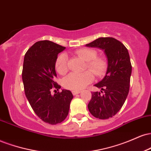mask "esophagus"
<instances>
[{
    "instance_id": "obj_1",
    "label": "esophagus",
    "mask_w": 151,
    "mask_h": 151,
    "mask_svg": "<svg viewBox=\"0 0 151 151\" xmlns=\"http://www.w3.org/2000/svg\"><path fill=\"white\" fill-rule=\"evenodd\" d=\"M72 92L73 93V95H77L80 93L81 91H79V90H73V91H72Z\"/></svg>"
}]
</instances>
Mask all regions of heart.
<instances>
[{
    "mask_svg": "<svg viewBox=\"0 0 151 151\" xmlns=\"http://www.w3.org/2000/svg\"><path fill=\"white\" fill-rule=\"evenodd\" d=\"M75 54L87 62L86 66L90 71L82 73H70L63 79V85L65 88L72 90H81L85 88L94 79V75L101 76L106 69V62L101 57H96L95 50L88 48H82ZM68 58L65 53L58 57L55 63V68L60 74H65L68 70Z\"/></svg>",
    "mask_w": 151,
    "mask_h": 151,
    "instance_id": "obj_1",
    "label": "heart"
}]
</instances>
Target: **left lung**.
<instances>
[{"instance_id": "left-lung-1", "label": "left lung", "mask_w": 151, "mask_h": 151, "mask_svg": "<svg viewBox=\"0 0 151 151\" xmlns=\"http://www.w3.org/2000/svg\"><path fill=\"white\" fill-rule=\"evenodd\" d=\"M86 46L102 50L107 59L104 77L95 84L101 91L91 93L88 109L97 119H109L119 111L129 94L132 72L129 51L113 37H99Z\"/></svg>"}]
</instances>
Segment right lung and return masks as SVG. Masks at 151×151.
<instances>
[{
    "instance_id": "right-lung-1",
    "label": "right lung",
    "mask_w": 151,
    "mask_h": 151,
    "mask_svg": "<svg viewBox=\"0 0 151 151\" xmlns=\"http://www.w3.org/2000/svg\"><path fill=\"white\" fill-rule=\"evenodd\" d=\"M65 47L49 40L35 42L25 53L22 78L25 96L36 115L47 124H60L69 114L73 95L55 81V63ZM56 89L52 95L51 91Z\"/></svg>"
}]
</instances>
